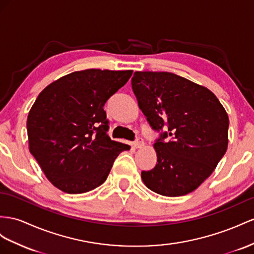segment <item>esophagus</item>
<instances>
[{"mask_svg":"<svg viewBox=\"0 0 254 254\" xmlns=\"http://www.w3.org/2000/svg\"><path fill=\"white\" fill-rule=\"evenodd\" d=\"M144 145H145L144 139L140 138V137H138L137 139L134 141V147L135 148H141V147H144Z\"/></svg>","mask_w":254,"mask_h":254,"instance_id":"obj_1","label":"esophagus"}]
</instances>
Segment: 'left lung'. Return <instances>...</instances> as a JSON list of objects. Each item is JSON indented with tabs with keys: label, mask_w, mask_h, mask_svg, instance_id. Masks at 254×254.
<instances>
[{
	"label": "left lung",
	"mask_w": 254,
	"mask_h": 254,
	"mask_svg": "<svg viewBox=\"0 0 254 254\" xmlns=\"http://www.w3.org/2000/svg\"><path fill=\"white\" fill-rule=\"evenodd\" d=\"M132 89L152 128L167 126L153 145L157 164L141 172L144 184L171 197L196 190L226 152L229 116L222 104L209 89L168 71H135Z\"/></svg>",
	"instance_id": "obj_1"
}]
</instances>
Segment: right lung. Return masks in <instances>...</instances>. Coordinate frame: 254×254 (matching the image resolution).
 Segmentation results:
<instances>
[{
  "instance_id": "add662e5",
  "label": "right lung",
  "mask_w": 254,
  "mask_h": 254,
  "mask_svg": "<svg viewBox=\"0 0 254 254\" xmlns=\"http://www.w3.org/2000/svg\"><path fill=\"white\" fill-rule=\"evenodd\" d=\"M133 70L86 69L51 82L37 96L27 120L29 150L45 176L68 194L105 183L127 144L107 135L104 105Z\"/></svg>"
}]
</instances>
